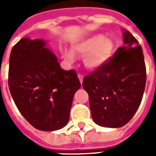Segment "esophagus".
<instances>
[{"label": "esophagus", "instance_id": "34e87169", "mask_svg": "<svg viewBox=\"0 0 156 156\" xmlns=\"http://www.w3.org/2000/svg\"><path fill=\"white\" fill-rule=\"evenodd\" d=\"M78 78H79V81H80V83H83V75L81 74V73H78Z\"/></svg>", "mask_w": 156, "mask_h": 156}]
</instances>
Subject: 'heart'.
<instances>
[{
    "label": "heart",
    "mask_w": 156,
    "mask_h": 156,
    "mask_svg": "<svg viewBox=\"0 0 156 156\" xmlns=\"http://www.w3.org/2000/svg\"><path fill=\"white\" fill-rule=\"evenodd\" d=\"M115 48V41L111 37L102 34H94L74 43L73 51L78 56L83 57V64L86 68L95 70L110 59ZM63 55L68 62H74V54L71 51L65 50Z\"/></svg>",
    "instance_id": "1"
}]
</instances>
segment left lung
I'll return each mask as SVG.
<instances>
[{
	"instance_id": "left-lung-1",
	"label": "left lung",
	"mask_w": 156,
	"mask_h": 156,
	"mask_svg": "<svg viewBox=\"0 0 156 156\" xmlns=\"http://www.w3.org/2000/svg\"><path fill=\"white\" fill-rule=\"evenodd\" d=\"M123 36L124 46L83 81L92 118L103 127L119 128L127 124L140 105L145 88L142 48L129 31L124 30Z\"/></svg>"
}]
</instances>
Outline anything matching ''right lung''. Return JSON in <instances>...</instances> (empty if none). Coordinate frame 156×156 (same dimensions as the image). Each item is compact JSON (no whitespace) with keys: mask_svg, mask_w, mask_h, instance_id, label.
<instances>
[{"mask_svg":"<svg viewBox=\"0 0 156 156\" xmlns=\"http://www.w3.org/2000/svg\"><path fill=\"white\" fill-rule=\"evenodd\" d=\"M42 39L23 37L12 48L8 85L20 113L36 129L54 131L67 125L73 96L81 87L77 73L61 68Z\"/></svg>","mask_w":156,"mask_h":156,"instance_id":"add662e5","label":"right lung"}]
</instances>
